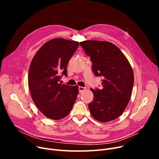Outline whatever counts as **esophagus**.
<instances>
[{"label":"esophagus","mask_w":159,"mask_h":159,"mask_svg":"<svg viewBox=\"0 0 159 159\" xmlns=\"http://www.w3.org/2000/svg\"><path fill=\"white\" fill-rule=\"evenodd\" d=\"M85 89H86L85 87H82V86H79V91L80 93H82Z\"/></svg>","instance_id":"1"}]
</instances>
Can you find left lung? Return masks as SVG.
<instances>
[{"mask_svg": "<svg viewBox=\"0 0 159 159\" xmlns=\"http://www.w3.org/2000/svg\"><path fill=\"white\" fill-rule=\"evenodd\" d=\"M80 45L90 57L95 75L103 77L102 89L91 88L94 97L88 104L90 113L102 122L115 120L126 109L131 95V66L120 49L109 42L89 40Z\"/></svg>", "mask_w": 159, "mask_h": 159, "instance_id": "left-lung-1", "label": "left lung"}]
</instances>
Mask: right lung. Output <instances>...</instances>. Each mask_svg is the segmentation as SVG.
<instances>
[{"instance_id":"add662e5","label":"right lung","mask_w":159,"mask_h":159,"mask_svg":"<svg viewBox=\"0 0 159 159\" xmlns=\"http://www.w3.org/2000/svg\"><path fill=\"white\" fill-rule=\"evenodd\" d=\"M79 43L57 38L42 46L33 57L28 73V86L33 102L46 117L59 120L71 111L79 93L77 86L62 84L67 65Z\"/></svg>"}]
</instances>
